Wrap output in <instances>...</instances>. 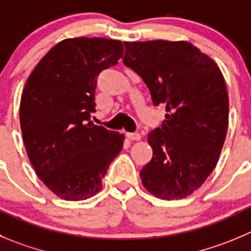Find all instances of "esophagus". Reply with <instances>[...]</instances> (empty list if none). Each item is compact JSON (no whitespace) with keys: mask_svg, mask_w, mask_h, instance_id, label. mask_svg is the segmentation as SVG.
Segmentation results:
<instances>
[{"mask_svg":"<svg viewBox=\"0 0 251 251\" xmlns=\"http://www.w3.org/2000/svg\"><path fill=\"white\" fill-rule=\"evenodd\" d=\"M127 138L129 140H133V142H138V140L142 139V135L139 134L138 132H134V133H127Z\"/></svg>","mask_w":251,"mask_h":251,"instance_id":"1","label":"esophagus"}]
</instances>
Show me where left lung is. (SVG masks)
<instances>
[{"mask_svg": "<svg viewBox=\"0 0 251 251\" xmlns=\"http://www.w3.org/2000/svg\"><path fill=\"white\" fill-rule=\"evenodd\" d=\"M124 65L144 80L155 106L165 104L161 128L148 134L152 159L143 186L161 200L195 192L218 163L228 129L229 100L216 61L190 42H124Z\"/></svg>", "mask_w": 251, "mask_h": 251, "instance_id": "obj_1", "label": "left lung"}]
</instances>
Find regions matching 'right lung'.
Segmentation results:
<instances>
[{"label": "right lung", "instance_id": "right-lung-1", "mask_svg": "<svg viewBox=\"0 0 251 251\" xmlns=\"http://www.w3.org/2000/svg\"><path fill=\"white\" fill-rule=\"evenodd\" d=\"M121 40L68 38L27 78L20 104L23 143L35 174L61 200L83 201L123 148L124 134L95 126L96 78L123 56Z\"/></svg>", "mask_w": 251, "mask_h": 251}]
</instances>
